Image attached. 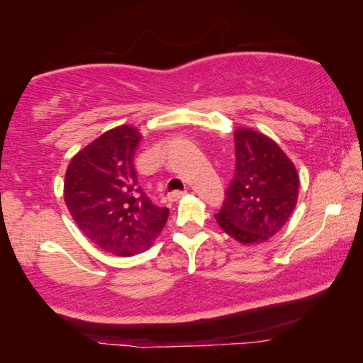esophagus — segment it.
Wrapping results in <instances>:
<instances>
[{"label":"esophagus","instance_id":"1","mask_svg":"<svg viewBox=\"0 0 363 363\" xmlns=\"http://www.w3.org/2000/svg\"><path fill=\"white\" fill-rule=\"evenodd\" d=\"M187 194V190H174V192H171L168 196H169V200H179L181 196H184Z\"/></svg>","mask_w":363,"mask_h":363}]
</instances>
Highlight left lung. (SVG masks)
<instances>
[{"mask_svg":"<svg viewBox=\"0 0 363 363\" xmlns=\"http://www.w3.org/2000/svg\"><path fill=\"white\" fill-rule=\"evenodd\" d=\"M235 171L225 190L218 225L240 243H261L290 219L298 201L299 177L284 150L264 134L238 130Z\"/></svg>","mask_w":363,"mask_h":363,"instance_id":"left-lung-1","label":"left lung"}]
</instances>
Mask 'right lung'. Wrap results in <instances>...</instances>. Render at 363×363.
<instances>
[{
  "mask_svg": "<svg viewBox=\"0 0 363 363\" xmlns=\"http://www.w3.org/2000/svg\"><path fill=\"white\" fill-rule=\"evenodd\" d=\"M140 139L131 126L113 128L79 150L65 173V205L79 230L116 256L145 251L169 216L138 182L134 152Z\"/></svg>",
  "mask_w": 363,
  "mask_h": 363,
  "instance_id": "right-lung-1",
  "label": "right lung"
}]
</instances>
